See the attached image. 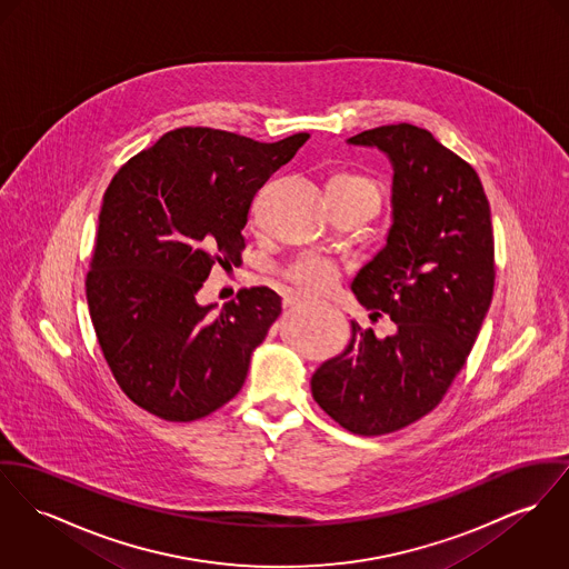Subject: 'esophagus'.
Returning a JSON list of instances; mask_svg holds the SVG:
<instances>
[{
    "mask_svg": "<svg viewBox=\"0 0 569 569\" xmlns=\"http://www.w3.org/2000/svg\"><path fill=\"white\" fill-rule=\"evenodd\" d=\"M301 303H306V297H301V295H288V297H283V307L301 306Z\"/></svg>",
    "mask_w": 569,
    "mask_h": 569,
    "instance_id": "esophagus-1",
    "label": "esophagus"
}]
</instances>
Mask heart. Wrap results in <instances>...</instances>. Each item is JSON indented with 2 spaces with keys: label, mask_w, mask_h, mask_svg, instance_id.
Instances as JSON below:
<instances>
[{
  "label": "heart",
  "mask_w": 569,
  "mask_h": 569,
  "mask_svg": "<svg viewBox=\"0 0 569 569\" xmlns=\"http://www.w3.org/2000/svg\"><path fill=\"white\" fill-rule=\"evenodd\" d=\"M329 183H336V186L350 190V192L368 194L377 201L381 199L379 186L375 181L366 179V177L340 173V176L333 177ZM290 279L307 292H325L336 283L338 268H336V263L322 258V256H307V258L292 266Z\"/></svg>",
  "instance_id": "heart-1"
}]
</instances>
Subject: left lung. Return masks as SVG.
<instances>
[{
	"instance_id": "obj_1",
	"label": "left lung",
	"mask_w": 569,
	"mask_h": 569,
	"mask_svg": "<svg viewBox=\"0 0 569 569\" xmlns=\"http://www.w3.org/2000/svg\"><path fill=\"white\" fill-rule=\"evenodd\" d=\"M347 142L379 149L393 169L386 247L350 283L393 331L377 338L350 320L347 349L311 375V396L350 433L383 436L436 409L475 347L496 277L491 212L477 171L431 131L398 123Z\"/></svg>"
}]
</instances>
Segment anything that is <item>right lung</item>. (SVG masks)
<instances>
[{
  "label": "right lung",
  "mask_w": 569,
  "mask_h": 569,
  "mask_svg": "<svg viewBox=\"0 0 569 569\" xmlns=\"http://www.w3.org/2000/svg\"><path fill=\"white\" fill-rule=\"evenodd\" d=\"M309 133L279 142L210 128L167 131L112 177L87 277L103 357L144 411L190 422L244 386L251 355L281 313L270 288L217 309L197 292L214 263L238 266L256 192Z\"/></svg>",
  "instance_id": "right-lung-1"
}]
</instances>
